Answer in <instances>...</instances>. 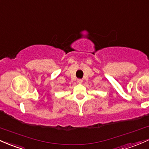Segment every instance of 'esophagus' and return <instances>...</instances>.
Segmentation results:
<instances>
[{
  "mask_svg": "<svg viewBox=\"0 0 149 149\" xmlns=\"http://www.w3.org/2000/svg\"><path fill=\"white\" fill-rule=\"evenodd\" d=\"M82 81H83V80L81 79H77V82L78 83H79V84H81V83H82Z\"/></svg>",
  "mask_w": 149,
  "mask_h": 149,
  "instance_id": "obj_1",
  "label": "esophagus"
}]
</instances>
